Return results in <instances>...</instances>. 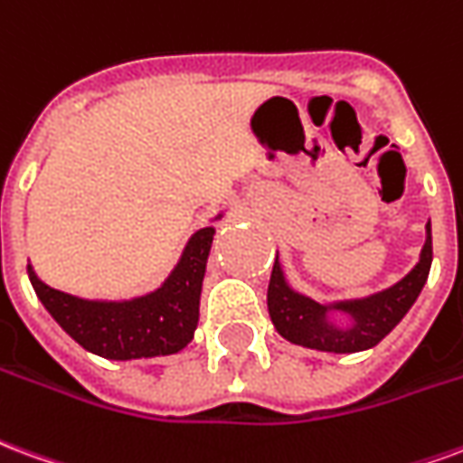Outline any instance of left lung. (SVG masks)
Masks as SVG:
<instances>
[{"instance_id":"left-lung-1","label":"left lung","mask_w":463,"mask_h":463,"mask_svg":"<svg viewBox=\"0 0 463 463\" xmlns=\"http://www.w3.org/2000/svg\"><path fill=\"white\" fill-rule=\"evenodd\" d=\"M431 269V224L427 222V239L421 246L417 266L411 269L402 281H397L390 288L380 293L353 298V301H335L323 306L303 293L293 291L286 276H283L281 261L276 256L269 281V316L273 328L283 338L296 345L323 350V353H360L367 347H374L390 330L407 316V310L414 306L417 296L427 283ZM330 312H340L348 318L347 326H338L329 320Z\"/></svg>"}]
</instances>
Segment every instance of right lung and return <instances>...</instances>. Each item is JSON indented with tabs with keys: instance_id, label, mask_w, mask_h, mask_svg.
<instances>
[{
	"instance_id": "1",
	"label": "right lung",
	"mask_w": 463,
	"mask_h": 463,
	"mask_svg": "<svg viewBox=\"0 0 463 463\" xmlns=\"http://www.w3.org/2000/svg\"><path fill=\"white\" fill-rule=\"evenodd\" d=\"M214 219H222V214ZM212 239L214 227L194 232L160 288L135 296L130 301L79 298L46 286L33 273L32 264L26 266V271L43 308L93 355L108 360L172 355L194 338Z\"/></svg>"
}]
</instances>
